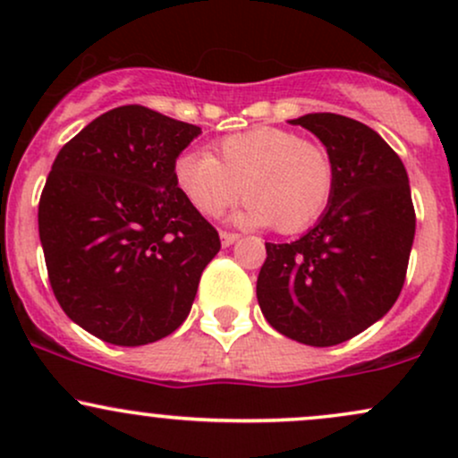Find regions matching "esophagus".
I'll use <instances>...</instances> for the list:
<instances>
[{
  "mask_svg": "<svg viewBox=\"0 0 458 458\" xmlns=\"http://www.w3.org/2000/svg\"><path fill=\"white\" fill-rule=\"evenodd\" d=\"M219 239H222V245L224 247H230V245H234L236 241L241 239V236L234 234V233H225V230H222V233H219Z\"/></svg>",
  "mask_w": 458,
  "mask_h": 458,
  "instance_id": "34e87169",
  "label": "esophagus"
}]
</instances>
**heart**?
Here are the masks:
<instances>
[{
	"label": "heart",
	"instance_id": "b5f03b06",
	"mask_svg": "<svg viewBox=\"0 0 458 458\" xmlns=\"http://www.w3.org/2000/svg\"><path fill=\"white\" fill-rule=\"evenodd\" d=\"M207 150H185L172 174L182 198L207 217H217L243 191L234 222L245 228L276 224L284 234L301 233L327 208L334 167L320 146L286 129L256 127L222 138Z\"/></svg>",
	"mask_w": 458,
	"mask_h": 458
}]
</instances>
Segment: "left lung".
<instances>
[{
	"mask_svg": "<svg viewBox=\"0 0 458 458\" xmlns=\"http://www.w3.org/2000/svg\"><path fill=\"white\" fill-rule=\"evenodd\" d=\"M323 141L334 191L314 228L265 243L256 297L286 338L334 346L375 325L396 303L415 234L409 176L377 131L338 114L288 120Z\"/></svg>",
	"mask_w": 458,
	"mask_h": 458,
	"instance_id": "8db88e82",
	"label": "left lung"
}]
</instances>
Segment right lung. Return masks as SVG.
<instances>
[{
  "mask_svg": "<svg viewBox=\"0 0 458 458\" xmlns=\"http://www.w3.org/2000/svg\"><path fill=\"white\" fill-rule=\"evenodd\" d=\"M202 129L141 105L94 118L57 152L38 204L54 295L103 343L141 346L176 331L219 234L174 185Z\"/></svg>",
  "mask_w": 458,
  "mask_h": 458,
  "instance_id": "add662e5",
  "label": "right lung"
}]
</instances>
